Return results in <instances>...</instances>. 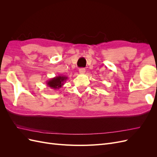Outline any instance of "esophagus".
Segmentation results:
<instances>
[{
    "instance_id": "1",
    "label": "esophagus",
    "mask_w": 157,
    "mask_h": 157,
    "mask_svg": "<svg viewBox=\"0 0 157 157\" xmlns=\"http://www.w3.org/2000/svg\"><path fill=\"white\" fill-rule=\"evenodd\" d=\"M85 72H86V69H85L84 68H80L79 69V73L80 74L83 75V74L85 73Z\"/></svg>"
}]
</instances>
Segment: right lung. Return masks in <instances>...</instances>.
Returning <instances> with one entry per match:
<instances>
[{"instance_id":"add662e5","label":"right lung","mask_w":157,"mask_h":157,"mask_svg":"<svg viewBox=\"0 0 157 157\" xmlns=\"http://www.w3.org/2000/svg\"><path fill=\"white\" fill-rule=\"evenodd\" d=\"M67 77L63 75L56 76L55 77L52 78L50 80H48V81H46V84L47 85V86L50 87L52 89H59L63 86L64 83L66 82V80H67Z\"/></svg>"}]
</instances>
